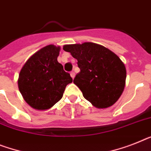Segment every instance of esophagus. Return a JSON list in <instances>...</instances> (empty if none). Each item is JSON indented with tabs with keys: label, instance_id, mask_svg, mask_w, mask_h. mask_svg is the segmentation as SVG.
Listing matches in <instances>:
<instances>
[{
	"label": "esophagus",
	"instance_id": "34e87169",
	"mask_svg": "<svg viewBox=\"0 0 151 151\" xmlns=\"http://www.w3.org/2000/svg\"><path fill=\"white\" fill-rule=\"evenodd\" d=\"M70 76H71V77H72V78H75V76H76V74H75L74 72H71V73H70Z\"/></svg>",
	"mask_w": 151,
	"mask_h": 151
}]
</instances>
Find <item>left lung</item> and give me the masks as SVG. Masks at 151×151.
<instances>
[{"instance_id":"8db88e82","label":"left lung","mask_w":151,"mask_h":151,"mask_svg":"<svg viewBox=\"0 0 151 151\" xmlns=\"http://www.w3.org/2000/svg\"><path fill=\"white\" fill-rule=\"evenodd\" d=\"M63 50L78 61L80 72L73 83L85 99L98 109L108 108L119 99L125 87L127 70L114 52L93 42L65 45Z\"/></svg>"}]
</instances>
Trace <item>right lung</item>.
Masks as SVG:
<instances>
[{
	"label": "right lung",
	"instance_id": "right-lung-1",
	"mask_svg": "<svg viewBox=\"0 0 151 151\" xmlns=\"http://www.w3.org/2000/svg\"><path fill=\"white\" fill-rule=\"evenodd\" d=\"M60 46L48 45L34 53L19 73L17 85L25 102L33 109L46 110L62 99L65 89L73 82L57 60Z\"/></svg>",
	"mask_w": 151,
	"mask_h": 151
}]
</instances>
